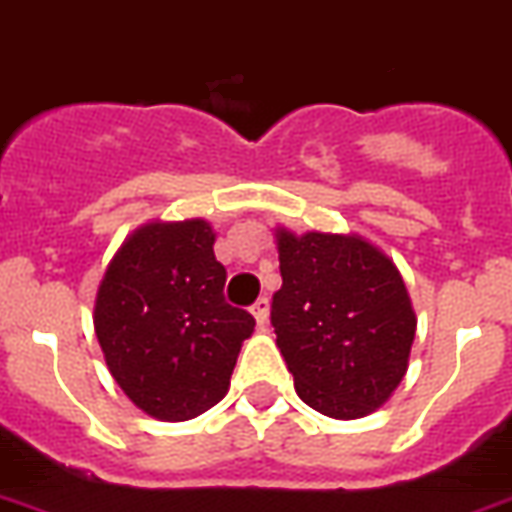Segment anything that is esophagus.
Segmentation results:
<instances>
[{
  "label": "esophagus",
  "mask_w": 512,
  "mask_h": 512,
  "mask_svg": "<svg viewBox=\"0 0 512 512\" xmlns=\"http://www.w3.org/2000/svg\"><path fill=\"white\" fill-rule=\"evenodd\" d=\"M268 313H270L268 297H260L255 305H252V315H255V321L260 323V326H265V323H268Z\"/></svg>",
  "instance_id": "1"
}]
</instances>
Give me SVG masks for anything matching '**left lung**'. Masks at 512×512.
<instances>
[{
  "label": "left lung",
  "mask_w": 512,
  "mask_h": 512,
  "mask_svg": "<svg viewBox=\"0 0 512 512\" xmlns=\"http://www.w3.org/2000/svg\"><path fill=\"white\" fill-rule=\"evenodd\" d=\"M270 323L299 400L328 418H363L400 386L415 313L400 270L360 236L278 228Z\"/></svg>",
  "instance_id": "8db88e82"
}]
</instances>
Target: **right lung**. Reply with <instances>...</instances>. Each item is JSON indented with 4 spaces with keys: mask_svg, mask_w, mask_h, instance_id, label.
<instances>
[{
    "mask_svg": "<svg viewBox=\"0 0 512 512\" xmlns=\"http://www.w3.org/2000/svg\"><path fill=\"white\" fill-rule=\"evenodd\" d=\"M205 220L149 223L107 265L94 331L128 400L160 421H189L228 392L255 318L223 297Z\"/></svg>",
    "mask_w": 512,
    "mask_h": 512,
    "instance_id": "obj_1",
    "label": "right lung"
}]
</instances>
